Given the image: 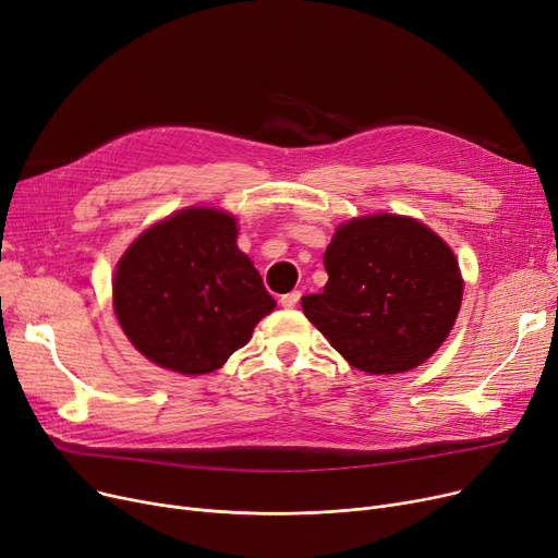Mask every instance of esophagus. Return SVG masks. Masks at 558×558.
Returning a JSON list of instances; mask_svg holds the SVG:
<instances>
[{
	"instance_id": "34e87169",
	"label": "esophagus",
	"mask_w": 558,
	"mask_h": 558,
	"mask_svg": "<svg viewBox=\"0 0 558 558\" xmlns=\"http://www.w3.org/2000/svg\"><path fill=\"white\" fill-rule=\"evenodd\" d=\"M299 301H301V291H289V294L280 296V305H282V307H287V310L296 307V305H299Z\"/></svg>"
}]
</instances>
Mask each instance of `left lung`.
I'll use <instances>...</instances> for the list:
<instances>
[{"mask_svg":"<svg viewBox=\"0 0 558 558\" xmlns=\"http://www.w3.org/2000/svg\"><path fill=\"white\" fill-rule=\"evenodd\" d=\"M324 264V291L301 305L350 366L404 373L448 339L463 280L452 248L425 223L389 213L350 219L332 234Z\"/></svg>","mask_w":558,"mask_h":558,"instance_id":"obj_1","label":"left lung"}]
</instances>
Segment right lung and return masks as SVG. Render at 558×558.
I'll return each mask as SVG.
<instances>
[{"label":"right lung","instance_id":"obj_1","mask_svg":"<svg viewBox=\"0 0 558 558\" xmlns=\"http://www.w3.org/2000/svg\"><path fill=\"white\" fill-rule=\"evenodd\" d=\"M112 305L146 360L203 375L248 343L276 301L238 248L234 217L194 205L154 223L126 248L112 278Z\"/></svg>","mask_w":558,"mask_h":558}]
</instances>
